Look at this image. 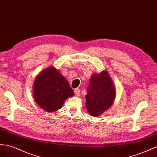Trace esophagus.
I'll return each mask as SVG.
<instances>
[{"label": "esophagus", "mask_w": 157, "mask_h": 157, "mask_svg": "<svg viewBox=\"0 0 157 157\" xmlns=\"http://www.w3.org/2000/svg\"><path fill=\"white\" fill-rule=\"evenodd\" d=\"M74 93H75V95L78 97V96L80 95V90L78 89V88H77V89H75L74 90Z\"/></svg>", "instance_id": "34e87169"}]
</instances>
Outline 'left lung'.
<instances>
[{"instance_id": "8db88e82", "label": "left lung", "mask_w": 157, "mask_h": 157, "mask_svg": "<svg viewBox=\"0 0 157 157\" xmlns=\"http://www.w3.org/2000/svg\"><path fill=\"white\" fill-rule=\"evenodd\" d=\"M87 92L86 105L91 116H100L109 109L116 95L113 82L106 71L91 75Z\"/></svg>"}]
</instances>
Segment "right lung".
<instances>
[{"mask_svg": "<svg viewBox=\"0 0 157 157\" xmlns=\"http://www.w3.org/2000/svg\"><path fill=\"white\" fill-rule=\"evenodd\" d=\"M74 93L66 78L54 67L40 72L33 84V96L38 105L46 112L61 109L66 99Z\"/></svg>", "mask_w": 157, "mask_h": 157, "instance_id": "1", "label": "right lung"}]
</instances>
